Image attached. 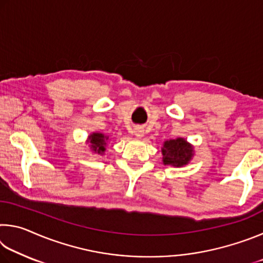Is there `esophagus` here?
<instances>
[{
  "mask_svg": "<svg viewBox=\"0 0 263 263\" xmlns=\"http://www.w3.org/2000/svg\"><path fill=\"white\" fill-rule=\"evenodd\" d=\"M135 135H136L138 138L144 137V128H142V127H136V128H135Z\"/></svg>",
  "mask_w": 263,
  "mask_h": 263,
  "instance_id": "obj_1",
  "label": "esophagus"
}]
</instances>
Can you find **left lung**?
<instances>
[{
	"label": "left lung",
	"mask_w": 263,
	"mask_h": 263,
	"mask_svg": "<svg viewBox=\"0 0 263 263\" xmlns=\"http://www.w3.org/2000/svg\"><path fill=\"white\" fill-rule=\"evenodd\" d=\"M163 163L181 167L189 162L193 157V147L182 138L164 141L162 147Z\"/></svg>",
	"instance_id": "1"
}]
</instances>
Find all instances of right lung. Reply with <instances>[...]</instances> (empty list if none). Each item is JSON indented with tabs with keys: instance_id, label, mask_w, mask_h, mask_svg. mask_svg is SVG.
Segmentation results:
<instances>
[{
	"instance_id": "1",
	"label": "right lung",
	"mask_w": 263,
	"mask_h": 263,
	"mask_svg": "<svg viewBox=\"0 0 263 263\" xmlns=\"http://www.w3.org/2000/svg\"><path fill=\"white\" fill-rule=\"evenodd\" d=\"M89 140H90V147L94 152L102 154L105 151L104 146L106 145L105 140H108V138L104 137L101 133H92V135L89 137Z\"/></svg>"
}]
</instances>
